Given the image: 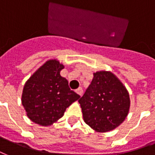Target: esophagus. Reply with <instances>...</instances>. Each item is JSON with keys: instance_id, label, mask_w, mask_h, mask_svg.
<instances>
[{"instance_id": "1", "label": "esophagus", "mask_w": 155, "mask_h": 155, "mask_svg": "<svg viewBox=\"0 0 155 155\" xmlns=\"http://www.w3.org/2000/svg\"><path fill=\"white\" fill-rule=\"evenodd\" d=\"M76 92L78 93L80 96H82V93H83V90H82V87H79V88H78V89L76 90Z\"/></svg>"}]
</instances>
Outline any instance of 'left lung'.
I'll list each match as a JSON object with an SVG mask.
<instances>
[{
	"label": "left lung",
	"instance_id": "left-lung-1",
	"mask_svg": "<svg viewBox=\"0 0 155 155\" xmlns=\"http://www.w3.org/2000/svg\"><path fill=\"white\" fill-rule=\"evenodd\" d=\"M83 120L97 132L112 131L125 120L130 109L126 87L112 72L97 71L78 101Z\"/></svg>",
	"mask_w": 155,
	"mask_h": 155
}]
</instances>
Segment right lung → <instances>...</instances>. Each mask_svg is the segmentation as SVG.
Instances as JSON below:
<instances>
[{
	"instance_id": "right-lung-1",
	"label": "right lung",
	"mask_w": 155,
	"mask_h": 155,
	"mask_svg": "<svg viewBox=\"0 0 155 155\" xmlns=\"http://www.w3.org/2000/svg\"><path fill=\"white\" fill-rule=\"evenodd\" d=\"M64 68L56 59L47 60L24 84L22 104L28 117L36 124L51 126L63 117L69 105L80 98L69 88L68 80L60 75Z\"/></svg>"
}]
</instances>
